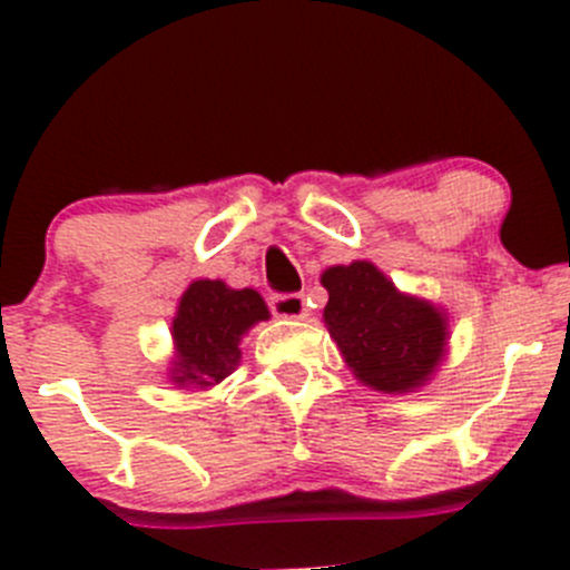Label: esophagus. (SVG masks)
Listing matches in <instances>:
<instances>
[{
	"label": "esophagus",
	"mask_w": 570,
	"mask_h": 570,
	"mask_svg": "<svg viewBox=\"0 0 570 570\" xmlns=\"http://www.w3.org/2000/svg\"><path fill=\"white\" fill-rule=\"evenodd\" d=\"M269 308H273L275 317L281 320H306V297L303 295H273L269 297Z\"/></svg>",
	"instance_id": "obj_1"
}]
</instances>
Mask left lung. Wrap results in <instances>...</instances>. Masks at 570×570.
Wrapping results in <instances>:
<instances>
[{"label": "left lung", "mask_w": 570, "mask_h": 570, "mask_svg": "<svg viewBox=\"0 0 570 570\" xmlns=\"http://www.w3.org/2000/svg\"><path fill=\"white\" fill-rule=\"evenodd\" d=\"M327 333L364 386L407 394L428 386L450 350L444 306L407 295L372 262L333 264L322 273Z\"/></svg>", "instance_id": "1"}]
</instances>
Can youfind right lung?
Masks as SVG:
<instances>
[{
	"mask_svg": "<svg viewBox=\"0 0 570 570\" xmlns=\"http://www.w3.org/2000/svg\"><path fill=\"white\" fill-rule=\"evenodd\" d=\"M264 320H269V308L256 289H232L220 278L193 281L178 297L170 325L174 358L168 381L187 392L226 381L243 358V336Z\"/></svg>",
	"mask_w": 570,
	"mask_h": 570,
	"instance_id": "right-lung-1",
	"label": "right lung"
}]
</instances>
